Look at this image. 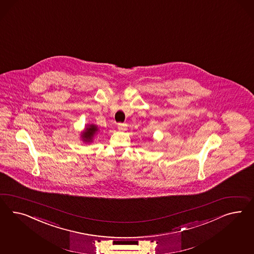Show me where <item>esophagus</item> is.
I'll use <instances>...</instances> for the list:
<instances>
[{"label": "esophagus", "mask_w": 254, "mask_h": 254, "mask_svg": "<svg viewBox=\"0 0 254 254\" xmlns=\"http://www.w3.org/2000/svg\"><path fill=\"white\" fill-rule=\"evenodd\" d=\"M126 127H127V126H126V125H125V124H123V123L117 124V127H118V129H119V130H125V129H126Z\"/></svg>", "instance_id": "34e87169"}]
</instances>
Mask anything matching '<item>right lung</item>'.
I'll use <instances>...</instances> for the list:
<instances>
[{
    "label": "right lung",
    "mask_w": 254,
    "mask_h": 254,
    "mask_svg": "<svg viewBox=\"0 0 254 254\" xmlns=\"http://www.w3.org/2000/svg\"><path fill=\"white\" fill-rule=\"evenodd\" d=\"M97 130H98V128H97L96 126H93V125L89 126V127L87 128V130L83 133V138L86 141L91 140V138L93 137V135L96 133Z\"/></svg>",
    "instance_id": "obj_1"
}]
</instances>
